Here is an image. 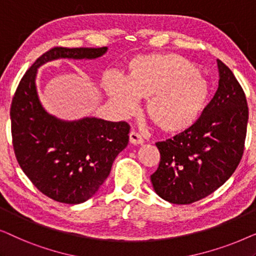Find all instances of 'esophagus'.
I'll return each mask as SVG.
<instances>
[{"label": "esophagus", "instance_id": "1", "mask_svg": "<svg viewBox=\"0 0 256 256\" xmlns=\"http://www.w3.org/2000/svg\"><path fill=\"white\" fill-rule=\"evenodd\" d=\"M129 142L134 146H140L143 143V138H142V136L138 134V132L132 130L130 134H129Z\"/></svg>", "mask_w": 256, "mask_h": 256}]
</instances>
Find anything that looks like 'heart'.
Returning <instances> with one entry per match:
<instances>
[{
  "instance_id": "1",
  "label": "heart",
  "mask_w": 256,
  "mask_h": 256,
  "mask_svg": "<svg viewBox=\"0 0 256 256\" xmlns=\"http://www.w3.org/2000/svg\"><path fill=\"white\" fill-rule=\"evenodd\" d=\"M104 90L110 99L130 114L136 99L146 101L150 120L166 134L177 135L198 124L208 110L212 90L200 70L176 54H141L128 64L126 79L110 76Z\"/></svg>"
}]
</instances>
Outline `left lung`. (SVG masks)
I'll return each instance as SVG.
<instances>
[{
	"label": "left lung",
	"mask_w": 256,
	"mask_h": 256,
	"mask_svg": "<svg viewBox=\"0 0 256 256\" xmlns=\"http://www.w3.org/2000/svg\"><path fill=\"white\" fill-rule=\"evenodd\" d=\"M218 90L198 124L157 142L160 160L150 176L154 190L172 204L208 197L232 176L244 154L248 106L233 72L216 60Z\"/></svg>",
	"instance_id": "obj_1"
}]
</instances>
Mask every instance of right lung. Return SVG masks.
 Wrapping results in <instances>:
<instances>
[{
	"instance_id": "obj_1",
	"label": "right lung",
	"mask_w": 256,
	"mask_h": 256,
	"mask_svg": "<svg viewBox=\"0 0 256 256\" xmlns=\"http://www.w3.org/2000/svg\"><path fill=\"white\" fill-rule=\"evenodd\" d=\"M107 48H54L40 56L17 87L10 108L12 144L20 166L48 197L80 204L96 194L129 141L127 122L86 116L62 120L48 113L37 92L40 66L58 59H96Z\"/></svg>"
}]
</instances>
